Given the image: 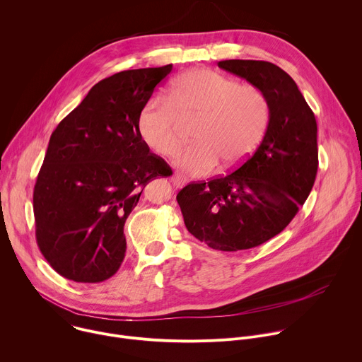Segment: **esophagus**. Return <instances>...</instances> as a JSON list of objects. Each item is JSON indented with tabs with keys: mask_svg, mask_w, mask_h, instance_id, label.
<instances>
[{
	"mask_svg": "<svg viewBox=\"0 0 362 362\" xmlns=\"http://www.w3.org/2000/svg\"><path fill=\"white\" fill-rule=\"evenodd\" d=\"M171 181H173V184L175 185V187H184L185 184H188V178H185L182 174H180V173H175L173 177H171Z\"/></svg>",
	"mask_w": 362,
	"mask_h": 362,
	"instance_id": "obj_1",
	"label": "esophagus"
}]
</instances>
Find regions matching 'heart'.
I'll return each instance as SVG.
<instances>
[{"instance_id": "b5f03b06", "label": "heart", "mask_w": 362, "mask_h": 362, "mask_svg": "<svg viewBox=\"0 0 362 362\" xmlns=\"http://www.w3.org/2000/svg\"><path fill=\"white\" fill-rule=\"evenodd\" d=\"M184 121H197V142L178 153L175 164L201 177L220 163L234 170L254 156L271 121V104L257 86L211 69H189L171 83L168 98H151L141 108L136 127L148 148L171 157L181 144Z\"/></svg>"}]
</instances>
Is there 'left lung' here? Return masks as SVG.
Returning a JSON list of instances; mask_svg holds the SVG:
<instances>
[{"mask_svg": "<svg viewBox=\"0 0 362 362\" xmlns=\"http://www.w3.org/2000/svg\"><path fill=\"white\" fill-rule=\"evenodd\" d=\"M218 66L259 87L271 121L254 156L226 177L191 182L177 201L187 230L220 251L258 247L293 221L318 170L317 121L296 81L278 65L226 59Z\"/></svg>", "mask_w": 362, "mask_h": 362, "instance_id": "obj_1", "label": "left lung"}]
</instances>
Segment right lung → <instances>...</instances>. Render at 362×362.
<instances>
[{
    "mask_svg": "<svg viewBox=\"0 0 362 362\" xmlns=\"http://www.w3.org/2000/svg\"><path fill=\"white\" fill-rule=\"evenodd\" d=\"M171 69H128L100 81L51 134L34 187L35 237L64 278L112 276L125 257V220L144 187L173 174L136 127L141 108Z\"/></svg>",
    "mask_w": 362,
    "mask_h": 362,
    "instance_id": "right-lung-1",
    "label": "right lung"
}]
</instances>
